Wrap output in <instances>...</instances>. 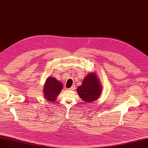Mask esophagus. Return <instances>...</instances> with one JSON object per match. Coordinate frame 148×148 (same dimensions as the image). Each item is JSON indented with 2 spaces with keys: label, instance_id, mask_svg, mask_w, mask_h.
Masks as SVG:
<instances>
[{
  "label": "esophagus",
  "instance_id": "1",
  "mask_svg": "<svg viewBox=\"0 0 148 148\" xmlns=\"http://www.w3.org/2000/svg\"><path fill=\"white\" fill-rule=\"evenodd\" d=\"M75 88V86L73 85V86H72V87H71V88H69V90H74Z\"/></svg>",
  "mask_w": 148,
  "mask_h": 148
}]
</instances>
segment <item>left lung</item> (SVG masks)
I'll return each mask as SVG.
<instances>
[{"label": "left lung", "mask_w": 148, "mask_h": 148, "mask_svg": "<svg viewBox=\"0 0 148 148\" xmlns=\"http://www.w3.org/2000/svg\"><path fill=\"white\" fill-rule=\"evenodd\" d=\"M102 86L96 72L88 73L84 78L82 84L77 91L79 97L86 103L97 100L102 91Z\"/></svg>", "instance_id": "1"}]
</instances>
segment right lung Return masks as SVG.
I'll use <instances>...</instances> for the list:
<instances>
[{"label":"right lung","mask_w":148,"mask_h":148,"mask_svg":"<svg viewBox=\"0 0 148 148\" xmlns=\"http://www.w3.org/2000/svg\"><path fill=\"white\" fill-rule=\"evenodd\" d=\"M62 88L63 84L55 77H48L44 84L43 96L48 101H56Z\"/></svg>","instance_id":"obj_1"}]
</instances>
